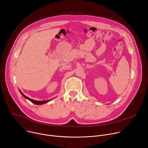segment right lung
<instances>
[{
    "label": "right lung",
    "instance_id": "obj_1",
    "mask_svg": "<svg viewBox=\"0 0 148 148\" xmlns=\"http://www.w3.org/2000/svg\"><path fill=\"white\" fill-rule=\"evenodd\" d=\"M20 92H21V94H22V95L25 98L29 99V100L30 101L32 102H33V103H35V104H36V105H41V104H43V103H45L49 102V101L50 100V99H49V100H47V101H36V100L30 99V98H29V97H26V95H25L22 92H21L20 90Z\"/></svg>",
    "mask_w": 148,
    "mask_h": 148
}]
</instances>
